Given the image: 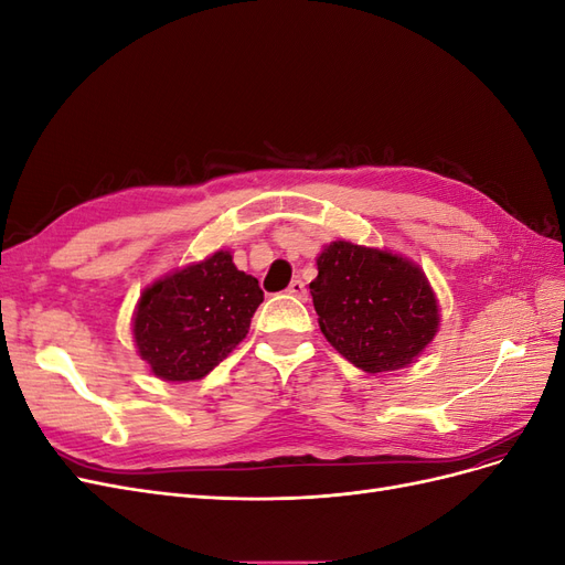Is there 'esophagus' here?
Here are the masks:
<instances>
[{
	"instance_id": "34e87169",
	"label": "esophagus",
	"mask_w": 565,
	"mask_h": 565,
	"mask_svg": "<svg viewBox=\"0 0 565 565\" xmlns=\"http://www.w3.org/2000/svg\"><path fill=\"white\" fill-rule=\"evenodd\" d=\"M287 292L292 295V297H297V299H301V301H306V297H309V292H306V285H303V280H299V278L289 282Z\"/></svg>"
}]
</instances>
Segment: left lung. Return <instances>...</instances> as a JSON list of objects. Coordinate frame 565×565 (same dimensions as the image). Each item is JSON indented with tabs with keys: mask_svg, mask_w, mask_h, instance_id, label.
I'll return each instance as SVG.
<instances>
[{
	"mask_svg": "<svg viewBox=\"0 0 565 565\" xmlns=\"http://www.w3.org/2000/svg\"><path fill=\"white\" fill-rule=\"evenodd\" d=\"M309 285L324 339L363 372L409 365L438 332V301L424 270L384 249L337 241Z\"/></svg>",
	"mask_w": 565,
	"mask_h": 565,
	"instance_id": "8db88e82",
	"label": "left lung"
}]
</instances>
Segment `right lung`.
<instances>
[{
    "label": "right lung",
    "mask_w": 565,
    "mask_h": 565,
    "mask_svg": "<svg viewBox=\"0 0 565 565\" xmlns=\"http://www.w3.org/2000/svg\"><path fill=\"white\" fill-rule=\"evenodd\" d=\"M262 301L259 280L218 249L143 289L134 313L136 349L164 382L202 380L247 337Z\"/></svg>",
    "instance_id": "add662e5"
}]
</instances>
